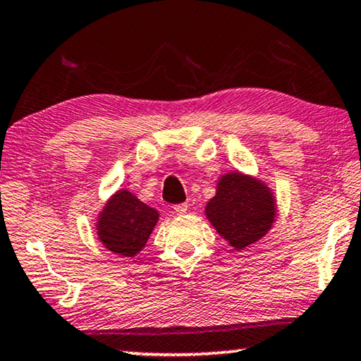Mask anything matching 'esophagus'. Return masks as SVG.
<instances>
[{
    "mask_svg": "<svg viewBox=\"0 0 361 361\" xmlns=\"http://www.w3.org/2000/svg\"><path fill=\"white\" fill-rule=\"evenodd\" d=\"M173 210H175L176 215H180V216L185 215V213L188 212V204H178V205H175Z\"/></svg>",
    "mask_w": 361,
    "mask_h": 361,
    "instance_id": "esophagus-1",
    "label": "esophagus"
}]
</instances>
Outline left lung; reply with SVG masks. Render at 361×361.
I'll use <instances>...</instances> for the list:
<instances>
[{"label": "left lung", "mask_w": 361, "mask_h": 361, "mask_svg": "<svg viewBox=\"0 0 361 361\" xmlns=\"http://www.w3.org/2000/svg\"><path fill=\"white\" fill-rule=\"evenodd\" d=\"M277 197L258 176L229 170L219 175L205 218L229 245L242 252L269 234L277 219Z\"/></svg>", "instance_id": "left-lung-1"}]
</instances>
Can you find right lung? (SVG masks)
<instances>
[{"instance_id": "add662e5", "label": "right lung", "mask_w": 361, "mask_h": 361, "mask_svg": "<svg viewBox=\"0 0 361 361\" xmlns=\"http://www.w3.org/2000/svg\"><path fill=\"white\" fill-rule=\"evenodd\" d=\"M159 216L156 209L142 202L129 189L119 188L97 215V239L119 258H135L154 231Z\"/></svg>"}]
</instances>
